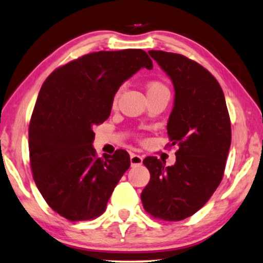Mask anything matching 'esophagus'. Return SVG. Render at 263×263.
<instances>
[{
    "label": "esophagus",
    "mask_w": 263,
    "mask_h": 263,
    "mask_svg": "<svg viewBox=\"0 0 263 263\" xmlns=\"http://www.w3.org/2000/svg\"><path fill=\"white\" fill-rule=\"evenodd\" d=\"M130 162H131V165L132 166L140 165V164L143 163V157L139 156V155H137V154H131Z\"/></svg>",
    "instance_id": "esophagus-1"
}]
</instances>
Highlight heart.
I'll use <instances>...</instances> for the list:
<instances>
[{"mask_svg": "<svg viewBox=\"0 0 263 263\" xmlns=\"http://www.w3.org/2000/svg\"><path fill=\"white\" fill-rule=\"evenodd\" d=\"M146 91L147 94H151V93H156V92H159V91H167L165 86L163 84H160L158 81H151L147 84V87H146ZM119 96V92L116 94V99L118 98Z\"/></svg>", "mask_w": 263, "mask_h": 263, "instance_id": "1", "label": "heart"}]
</instances>
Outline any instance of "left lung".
I'll return each mask as SVG.
<instances>
[{"mask_svg":"<svg viewBox=\"0 0 263 263\" xmlns=\"http://www.w3.org/2000/svg\"><path fill=\"white\" fill-rule=\"evenodd\" d=\"M148 54L174 85L166 128L178 151L171 166L156 157L143 160L150 182L140 198L154 217L181 221L201 209L222 181L232 144L229 113L221 86L201 65L181 54Z\"/></svg>","mask_w":263,"mask_h":263,"instance_id":"left-lung-1","label":"left lung"}]
</instances>
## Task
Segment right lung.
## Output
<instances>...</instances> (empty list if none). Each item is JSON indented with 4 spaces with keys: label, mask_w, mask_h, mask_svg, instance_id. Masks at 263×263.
<instances>
[{
    "label": "right lung",
    "mask_w": 263,
    "mask_h": 263,
    "mask_svg": "<svg viewBox=\"0 0 263 263\" xmlns=\"http://www.w3.org/2000/svg\"><path fill=\"white\" fill-rule=\"evenodd\" d=\"M140 68L152 69L142 49L97 52L58 68L39 93L29 125V156L42 197L70 221L99 216L130 156L118 150L98 158L93 126L111 115L113 99Z\"/></svg>",
    "instance_id": "add662e5"
}]
</instances>
